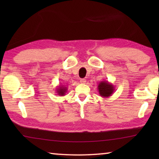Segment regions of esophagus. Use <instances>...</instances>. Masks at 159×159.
<instances>
[{"label":"esophagus","instance_id":"esophagus-1","mask_svg":"<svg viewBox=\"0 0 159 159\" xmlns=\"http://www.w3.org/2000/svg\"><path fill=\"white\" fill-rule=\"evenodd\" d=\"M85 81H86V80H85V79H81L80 80V83H85Z\"/></svg>","mask_w":159,"mask_h":159}]
</instances>
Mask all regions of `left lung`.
<instances>
[{
    "label": "left lung",
    "mask_w": 159,
    "mask_h": 159,
    "mask_svg": "<svg viewBox=\"0 0 159 159\" xmlns=\"http://www.w3.org/2000/svg\"><path fill=\"white\" fill-rule=\"evenodd\" d=\"M99 94L101 97L104 98H108L109 97L111 96L112 94L114 93L115 87L112 83H109L107 80H103L99 83L98 86Z\"/></svg>",
    "instance_id": "1"
}]
</instances>
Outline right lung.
I'll return each mask as SVG.
<instances>
[{
    "label": "right lung",
    "mask_w": 159,
    "mask_h": 159,
    "mask_svg": "<svg viewBox=\"0 0 159 159\" xmlns=\"http://www.w3.org/2000/svg\"><path fill=\"white\" fill-rule=\"evenodd\" d=\"M56 93L60 96H64L67 92V87L64 85H60L56 88Z\"/></svg>",
    "instance_id": "obj_1"
}]
</instances>
